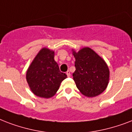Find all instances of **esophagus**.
<instances>
[{
	"instance_id": "1",
	"label": "esophagus",
	"mask_w": 132,
	"mask_h": 132,
	"mask_svg": "<svg viewBox=\"0 0 132 132\" xmlns=\"http://www.w3.org/2000/svg\"><path fill=\"white\" fill-rule=\"evenodd\" d=\"M66 75H67V76L69 77H70V72L69 71V70H68L67 72H66Z\"/></svg>"
}]
</instances>
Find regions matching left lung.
<instances>
[{"label": "left lung", "instance_id": "left-lung-1", "mask_svg": "<svg viewBox=\"0 0 132 132\" xmlns=\"http://www.w3.org/2000/svg\"><path fill=\"white\" fill-rule=\"evenodd\" d=\"M75 71L72 76L77 88L85 96L94 97L102 93L109 82L110 71L105 61L88 47L73 51Z\"/></svg>", "mask_w": 132, "mask_h": 132}]
</instances>
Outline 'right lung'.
Listing matches in <instances>:
<instances>
[{
  "label": "right lung",
  "instance_id": "1",
  "mask_svg": "<svg viewBox=\"0 0 132 132\" xmlns=\"http://www.w3.org/2000/svg\"><path fill=\"white\" fill-rule=\"evenodd\" d=\"M26 77L34 94L48 98L55 95L67 75L60 71L54 60V51L44 48L29 67Z\"/></svg>",
  "mask_w": 132,
  "mask_h": 132
}]
</instances>
